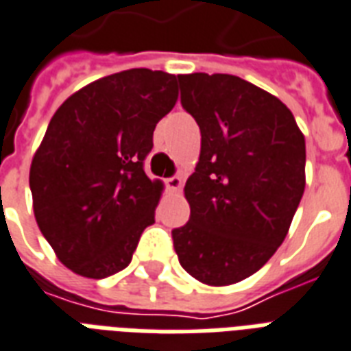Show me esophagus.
Wrapping results in <instances>:
<instances>
[{
    "label": "esophagus",
    "instance_id": "obj_1",
    "mask_svg": "<svg viewBox=\"0 0 351 351\" xmlns=\"http://www.w3.org/2000/svg\"><path fill=\"white\" fill-rule=\"evenodd\" d=\"M165 186H167V189H171V191L178 193V191L182 189V178L180 176H171V178L165 180Z\"/></svg>",
    "mask_w": 351,
    "mask_h": 351
}]
</instances>
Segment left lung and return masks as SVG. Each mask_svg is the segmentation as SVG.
Returning <instances> with one entry per match:
<instances>
[{
	"label": "left lung",
	"instance_id": "8db88e82",
	"mask_svg": "<svg viewBox=\"0 0 351 351\" xmlns=\"http://www.w3.org/2000/svg\"><path fill=\"white\" fill-rule=\"evenodd\" d=\"M200 128L184 193L189 223L173 230L178 261L221 287L258 272L289 232L306 187V140L278 97L235 75H178Z\"/></svg>",
	"mask_w": 351,
	"mask_h": 351
}]
</instances>
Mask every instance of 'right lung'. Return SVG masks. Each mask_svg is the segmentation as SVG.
Returning a JSON list of instances; mask_svg holds the SVG:
<instances>
[{
    "instance_id": "obj_1",
    "label": "right lung",
    "mask_w": 351,
    "mask_h": 351,
    "mask_svg": "<svg viewBox=\"0 0 351 351\" xmlns=\"http://www.w3.org/2000/svg\"><path fill=\"white\" fill-rule=\"evenodd\" d=\"M176 99V75L134 68L80 88L51 117L29 186L40 232L75 274L123 271L154 223L164 184L143 160Z\"/></svg>"
}]
</instances>
